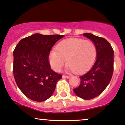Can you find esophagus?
Masks as SVG:
<instances>
[{
    "label": "esophagus",
    "instance_id": "esophagus-1",
    "mask_svg": "<svg viewBox=\"0 0 125 125\" xmlns=\"http://www.w3.org/2000/svg\"><path fill=\"white\" fill-rule=\"evenodd\" d=\"M62 77H63V78H67V79H69V78L70 77V76H69V75H62Z\"/></svg>",
    "mask_w": 125,
    "mask_h": 125
}]
</instances>
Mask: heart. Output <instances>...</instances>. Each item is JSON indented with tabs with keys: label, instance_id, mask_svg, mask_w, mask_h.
<instances>
[{
	"label": "heart",
	"instance_id": "1",
	"mask_svg": "<svg viewBox=\"0 0 125 125\" xmlns=\"http://www.w3.org/2000/svg\"><path fill=\"white\" fill-rule=\"evenodd\" d=\"M97 56V48L91 40L71 38L59 42L56 51L50 54V62L54 70L59 71L66 63L68 69L77 74L84 73L91 67Z\"/></svg>",
	"mask_w": 125,
	"mask_h": 125
}]
</instances>
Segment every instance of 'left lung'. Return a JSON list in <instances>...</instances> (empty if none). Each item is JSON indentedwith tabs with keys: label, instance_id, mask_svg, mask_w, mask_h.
I'll list each match as a JSON object with an SVG mask.
<instances>
[{
	"label": "left lung",
	"instance_id": "obj_1",
	"mask_svg": "<svg viewBox=\"0 0 125 125\" xmlns=\"http://www.w3.org/2000/svg\"><path fill=\"white\" fill-rule=\"evenodd\" d=\"M83 35L95 44L97 59L93 67L79 77L80 85L74 88V92L84 100H91L102 94L111 80L114 71V51L105 39L91 33Z\"/></svg>",
	"mask_w": 125,
	"mask_h": 125
}]
</instances>
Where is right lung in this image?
Here are the masks:
<instances>
[{"label":"right lung","mask_w":125,"mask_h":125,"mask_svg":"<svg viewBox=\"0 0 125 125\" xmlns=\"http://www.w3.org/2000/svg\"><path fill=\"white\" fill-rule=\"evenodd\" d=\"M64 36L34 34L22 39L13 51V74L17 86L31 100L43 102L53 94L62 75L51 69L49 55Z\"/></svg>","instance_id":"1"}]
</instances>
